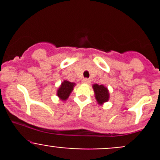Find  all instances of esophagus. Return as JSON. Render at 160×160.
I'll use <instances>...</instances> for the list:
<instances>
[{
    "label": "esophagus",
    "mask_w": 160,
    "mask_h": 160,
    "mask_svg": "<svg viewBox=\"0 0 160 160\" xmlns=\"http://www.w3.org/2000/svg\"><path fill=\"white\" fill-rule=\"evenodd\" d=\"M83 83H90V80L88 78H84L83 80H82Z\"/></svg>",
    "instance_id": "34e87169"
}]
</instances>
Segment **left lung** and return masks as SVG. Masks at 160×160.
<instances>
[{"mask_svg":"<svg viewBox=\"0 0 160 160\" xmlns=\"http://www.w3.org/2000/svg\"><path fill=\"white\" fill-rule=\"evenodd\" d=\"M93 90L95 93V98L98 104H102L104 102H107L109 98V93L107 88L103 85L93 84Z\"/></svg>","mask_w":160,"mask_h":160,"instance_id":"1","label":"left lung"}]
</instances>
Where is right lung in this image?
<instances>
[{"label": "right lung", "mask_w": 160, "mask_h": 160, "mask_svg": "<svg viewBox=\"0 0 160 160\" xmlns=\"http://www.w3.org/2000/svg\"><path fill=\"white\" fill-rule=\"evenodd\" d=\"M74 85H75L74 83H71V82L67 81V80H64L62 84H61V86L59 87V90H57L58 97L62 101L67 100L68 97L70 96L72 90H73Z\"/></svg>", "instance_id": "obj_1"}]
</instances>
